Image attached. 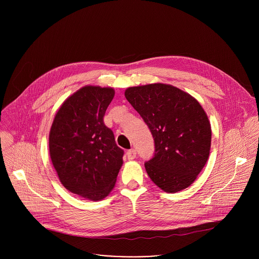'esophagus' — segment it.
Masks as SVG:
<instances>
[{"instance_id": "esophagus-1", "label": "esophagus", "mask_w": 259, "mask_h": 259, "mask_svg": "<svg viewBox=\"0 0 259 259\" xmlns=\"http://www.w3.org/2000/svg\"><path fill=\"white\" fill-rule=\"evenodd\" d=\"M128 160H133L136 158V151L135 150H129L126 154Z\"/></svg>"}]
</instances>
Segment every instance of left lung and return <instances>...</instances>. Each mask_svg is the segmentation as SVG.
I'll use <instances>...</instances> for the list:
<instances>
[{
  "mask_svg": "<svg viewBox=\"0 0 259 259\" xmlns=\"http://www.w3.org/2000/svg\"><path fill=\"white\" fill-rule=\"evenodd\" d=\"M126 99L149 126L155 156L144 164L147 175L166 193L189 188L210 154L211 125L199 101L172 85L129 87Z\"/></svg>",
  "mask_w": 259,
  "mask_h": 259,
  "instance_id": "8db88e82",
  "label": "left lung"
}]
</instances>
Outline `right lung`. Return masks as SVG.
Listing matches in <instances>:
<instances>
[{
  "label": "right lung",
  "instance_id": "obj_1",
  "mask_svg": "<svg viewBox=\"0 0 259 259\" xmlns=\"http://www.w3.org/2000/svg\"><path fill=\"white\" fill-rule=\"evenodd\" d=\"M114 96L110 87H82L63 101L50 129V158L60 182L86 200L108 196L123 165L124 151L103 123Z\"/></svg>",
  "mask_w": 259,
  "mask_h": 259
}]
</instances>
